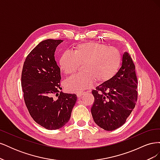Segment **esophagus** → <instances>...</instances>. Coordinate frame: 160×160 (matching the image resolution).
<instances>
[{"mask_svg": "<svg viewBox=\"0 0 160 160\" xmlns=\"http://www.w3.org/2000/svg\"><path fill=\"white\" fill-rule=\"evenodd\" d=\"M84 94L83 92H79V93H77V96L78 97V98H81V97Z\"/></svg>", "mask_w": 160, "mask_h": 160, "instance_id": "obj_1", "label": "esophagus"}]
</instances>
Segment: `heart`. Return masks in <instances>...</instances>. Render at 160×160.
I'll return each instance as SVG.
<instances>
[{
    "label": "heart",
    "instance_id": "heart-1",
    "mask_svg": "<svg viewBox=\"0 0 160 160\" xmlns=\"http://www.w3.org/2000/svg\"><path fill=\"white\" fill-rule=\"evenodd\" d=\"M122 60L118 49L98 42L79 44L73 53L65 51L59 60L61 71L65 75H72L83 65V74L67 79L65 88L70 92H80L90 88L95 81L99 84L108 83L117 74Z\"/></svg>",
    "mask_w": 160,
    "mask_h": 160
}]
</instances>
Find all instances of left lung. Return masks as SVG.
Segmentation results:
<instances>
[{"mask_svg": "<svg viewBox=\"0 0 160 160\" xmlns=\"http://www.w3.org/2000/svg\"><path fill=\"white\" fill-rule=\"evenodd\" d=\"M132 57L125 52L118 72L108 83L92 91L95 101L91 114L95 123L106 131L123 125L138 100V79Z\"/></svg>", "mask_w": 160, "mask_h": 160, "instance_id": "1", "label": "left lung"}]
</instances>
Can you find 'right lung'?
Here are the masks:
<instances>
[{
    "mask_svg": "<svg viewBox=\"0 0 160 160\" xmlns=\"http://www.w3.org/2000/svg\"><path fill=\"white\" fill-rule=\"evenodd\" d=\"M62 41H41L26 57L21 75L28 112L36 123L49 130L59 129L69 122L77 98L75 94L59 91L61 70L54 55L57 47ZM54 95L58 98L55 99Z\"/></svg>",
    "mask_w": 160,
    "mask_h": 160,
    "instance_id": "1",
    "label": "right lung"
}]
</instances>
